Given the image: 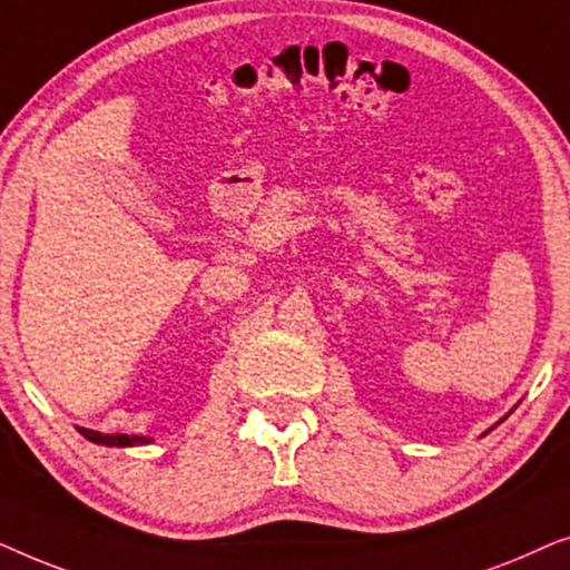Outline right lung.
Wrapping results in <instances>:
<instances>
[{
    "instance_id": "obj_1",
    "label": "right lung",
    "mask_w": 570,
    "mask_h": 570,
    "mask_svg": "<svg viewBox=\"0 0 570 570\" xmlns=\"http://www.w3.org/2000/svg\"><path fill=\"white\" fill-rule=\"evenodd\" d=\"M80 433L88 441L100 443V446H142V443H150V439H145V435H127V433L108 435V433L90 431V428H80Z\"/></svg>"
}]
</instances>
